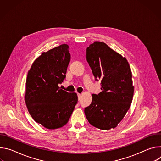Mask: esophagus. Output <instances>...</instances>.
<instances>
[{"label":"esophagus","mask_w":161,"mask_h":161,"mask_svg":"<svg viewBox=\"0 0 161 161\" xmlns=\"http://www.w3.org/2000/svg\"><path fill=\"white\" fill-rule=\"evenodd\" d=\"M77 95H78V99H80V96H81V94H79V93H78V94H77Z\"/></svg>","instance_id":"obj_1"}]
</instances>
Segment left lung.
<instances>
[{
    "mask_svg": "<svg viewBox=\"0 0 161 161\" xmlns=\"http://www.w3.org/2000/svg\"><path fill=\"white\" fill-rule=\"evenodd\" d=\"M86 58L95 80L101 81L102 90L92 95L90 105L85 108L86 119L102 130L115 128L132 101L134 86L129 64L125 58L99 41L86 48Z\"/></svg>",
    "mask_w": 161,
    "mask_h": 161,
    "instance_id": "1",
    "label": "left lung"
}]
</instances>
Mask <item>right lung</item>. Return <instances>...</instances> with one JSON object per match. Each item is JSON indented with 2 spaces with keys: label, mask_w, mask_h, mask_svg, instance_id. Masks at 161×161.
Wrapping results in <instances>:
<instances>
[{
  "label": "right lung",
  "mask_w": 161,
  "mask_h": 161,
  "mask_svg": "<svg viewBox=\"0 0 161 161\" xmlns=\"http://www.w3.org/2000/svg\"><path fill=\"white\" fill-rule=\"evenodd\" d=\"M69 46L61 44L43 52L34 62L26 80L25 103L32 119L48 129L65 125L78 103L75 92L58 85L65 78L71 55Z\"/></svg>",
  "instance_id": "obj_1"
}]
</instances>
